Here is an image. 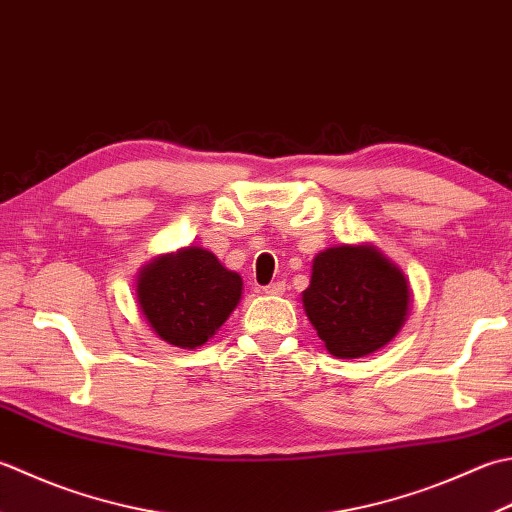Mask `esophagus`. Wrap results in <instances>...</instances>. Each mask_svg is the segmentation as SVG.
Here are the masks:
<instances>
[{"label":"esophagus","mask_w":512,"mask_h":512,"mask_svg":"<svg viewBox=\"0 0 512 512\" xmlns=\"http://www.w3.org/2000/svg\"><path fill=\"white\" fill-rule=\"evenodd\" d=\"M284 290H286V282H273V284L264 286V293L266 295H282Z\"/></svg>","instance_id":"1"}]
</instances>
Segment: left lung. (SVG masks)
Instances as JSON below:
<instances>
[{
  "mask_svg": "<svg viewBox=\"0 0 512 512\" xmlns=\"http://www.w3.org/2000/svg\"><path fill=\"white\" fill-rule=\"evenodd\" d=\"M302 302L328 353L355 359L399 333L410 290L402 270L373 246H339L315 257Z\"/></svg>",
  "mask_w": 512,
  "mask_h": 512,
  "instance_id": "8db88e82",
  "label": "left lung"
}]
</instances>
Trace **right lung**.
<instances>
[{
  "label": "right lung",
  "instance_id": "right-lung-1",
  "mask_svg": "<svg viewBox=\"0 0 512 512\" xmlns=\"http://www.w3.org/2000/svg\"><path fill=\"white\" fill-rule=\"evenodd\" d=\"M242 297V277L213 253L190 246L159 257L137 279V299L164 342L197 348L217 333Z\"/></svg>",
  "mask_w": 512,
  "mask_h": 512
}]
</instances>
